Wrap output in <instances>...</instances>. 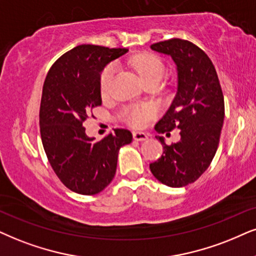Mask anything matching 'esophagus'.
I'll return each mask as SVG.
<instances>
[{"label":"esophagus","mask_w":256,"mask_h":256,"mask_svg":"<svg viewBox=\"0 0 256 256\" xmlns=\"http://www.w3.org/2000/svg\"><path fill=\"white\" fill-rule=\"evenodd\" d=\"M148 138V136L146 134H144V132H134V139L137 142H143V140H146Z\"/></svg>","instance_id":"esophagus-1"}]
</instances>
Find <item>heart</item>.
<instances>
[{
    "label": "heart",
    "mask_w": 256,
    "mask_h": 256,
    "mask_svg": "<svg viewBox=\"0 0 256 256\" xmlns=\"http://www.w3.org/2000/svg\"><path fill=\"white\" fill-rule=\"evenodd\" d=\"M128 64L138 73V76L144 82L154 79L162 80L166 74L164 64L162 62L160 58L152 56V54H139V56L131 58L128 60ZM116 72H117V68H116L114 64H108L102 72L100 90H102V94L108 93L110 87H111L113 79H114ZM152 116H154V110L148 106H132L125 113L126 120L131 125H134V128L144 126L150 120V118H152Z\"/></svg>",
    "instance_id": "heart-1"
}]
</instances>
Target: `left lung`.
I'll use <instances>...</instances> for the list:
<instances>
[{"instance_id": "8db88e82", "label": "left lung", "mask_w": 256, "mask_h": 256, "mask_svg": "<svg viewBox=\"0 0 256 256\" xmlns=\"http://www.w3.org/2000/svg\"><path fill=\"white\" fill-rule=\"evenodd\" d=\"M151 50L171 56L177 66V93L163 118L154 126L158 134L180 128V140L163 145V154L150 164L152 174L171 188L194 183L208 169L218 150L224 99L218 73L208 56L182 38L157 42Z\"/></svg>"}]
</instances>
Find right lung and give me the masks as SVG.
<instances>
[{"label":"right lung","mask_w":256,"mask_h":256,"mask_svg":"<svg viewBox=\"0 0 256 256\" xmlns=\"http://www.w3.org/2000/svg\"><path fill=\"white\" fill-rule=\"evenodd\" d=\"M126 52L80 44L61 56L44 80L40 105L42 145L59 180L80 195H96L111 183L119 148L132 142V134L125 128H114L94 142L82 126L92 108L102 105L100 73Z\"/></svg>","instance_id":"add662e5"}]
</instances>
